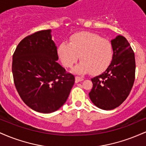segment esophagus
I'll use <instances>...</instances> for the list:
<instances>
[{
    "mask_svg": "<svg viewBox=\"0 0 146 146\" xmlns=\"http://www.w3.org/2000/svg\"><path fill=\"white\" fill-rule=\"evenodd\" d=\"M75 82L78 83V82H82V80H84V78H82V77L76 76L75 78Z\"/></svg>",
    "mask_w": 146,
    "mask_h": 146,
    "instance_id": "esophagus-1",
    "label": "esophagus"
}]
</instances>
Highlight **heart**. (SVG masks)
<instances>
[{"mask_svg":"<svg viewBox=\"0 0 146 146\" xmlns=\"http://www.w3.org/2000/svg\"><path fill=\"white\" fill-rule=\"evenodd\" d=\"M58 55L65 67L70 68L78 61L73 68L78 73L98 75L105 71L113 61V49L111 43L102 39L96 33L82 32L73 35L69 43L64 42L58 48Z\"/></svg>","mask_w":146,"mask_h":146,"instance_id":"1","label":"heart"}]
</instances>
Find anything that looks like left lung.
Returning a JSON list of instances; mask_svg holds the SVG:
<instances>
[{
  "instance_id": "left-lung-1",
  "label": "left lung",
  "mask_w": 146,
  "mask_h": 146,
  "mask_svg": "<svg viewBox=\"0 0 146 146\" xmlns=\"http://www.w3.org/2000/svg\"><path fill=\"white\" fill-rule=\"evenodd\" d=\"M113 61L101 75L91 79L93 88L89 98L103 110L120 106L130 94L135 78V53L125 37L117 36L111 40Z\"/></svg>"
}]
</instances>
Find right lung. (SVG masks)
I'll use <instances>...</instances> for the list:
<instances>
[{
	"label": "right lung",
	"instance_id": "right-lung-1",
	"mask_svg": "<svg viewBox=\"0 0 146 146\" xmlns=\"http://www.w3.org/2000/svg\"><path fill=\"white\" fill-rule=\"evenodd\" d=\"M51 30L27 36L13 55L14 84L23 101L39 113H51L61 108L75 82L59 63Z\"/></svg>",
	"mask_w": 146,
	"mask_h": 146
}]
</instances>
